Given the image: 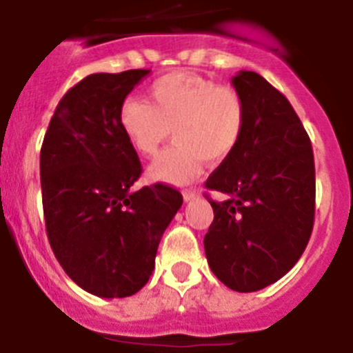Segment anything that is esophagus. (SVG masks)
I'll list each match as a JSON object with an SVG mask.
<instances>
[{"label": "esophagus", "mask_w": 353, "mask_h": 353, "mask_svg": "<svg viewBox=\"0 0 353 353\" xmlns=\"http://www.w3.org/2000/svg\"><path fill=\"white\" fill-rule=\"evenodd\" d=\"M197 195V190H183V199H185V201H192V199H195Z\"/></svg>", "instance_id": "1"}]
</instances>
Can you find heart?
Here are the masks:
<instances>
[{
  "mask_svg": "<svg viewBox=\"0 0 353 353\" xmlns=\"http://www.w3.org/2000/svg\"><path fill=\"white\" fill-rule=\"evenodd\" d=\"M151 103L128 97L121 128L134 151L156 156L174 128L176 143L149 167V177L185 185L201 174L204 159L220 163L236 149L245 128L241 94L228 85L190 72H172L149 88Z\"/></svg>",
  "mask_w": 353,
  "mask_h": 353,
  "instance_id": "obj_1",
  "label": "heart"
}]
</instances>
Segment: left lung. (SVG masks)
<instances>
[{"instance_id":"8db88e82","label":"left lung","mask_w":353,"mask_h":353,"mask_svg":"<svg viewBox=\"0 0 353 353\" xmlns=\"http://www.w3.org/2000/svg\"><path fill=\"white\" fill-rule=\"evenodd\" d=\"M232 87L245 103V128L234 151L208 177L214 219L204 236L208 265L240 293L263 290L286 275L304 254L314 223V156L284 94L252 70Z\"/></svg>"}]
</instances>
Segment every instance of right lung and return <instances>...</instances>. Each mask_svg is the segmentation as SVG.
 Instances as JSON below:
<instances>
[{
	"label": "right lung",
	"instance_id": "add662e5",
	"mask_svg": "<svg viewBox=\"0 0 353 353\" xmlns=\"http://www.w3.org/2000/svg\"><path fill=\"white\" fill-rule=\"evenodd\" d=\"M149 72L83 78L60 99L42 142L49 245L65 274L103 299H124L145 286L159 240L183 204V195L161 183L133 190L142 163L119 113Z\"/></svg>",
	"mask_w": 353,
	"mask_h": 353
}]
</instances>
